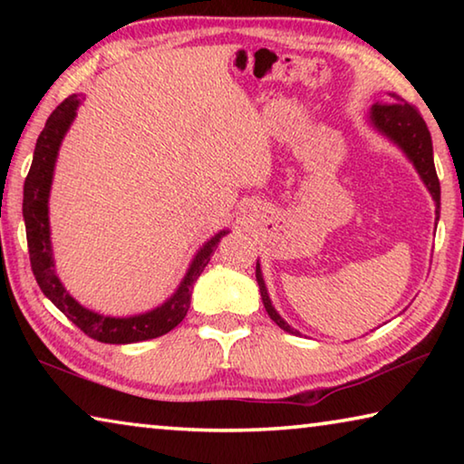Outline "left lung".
I'll return each mask as SVG.
<instances>
[{
  "instance_id": "8db88e82",
  "label": "left lung",
  "mask_w": 464,
  "mask_h": 464,
  "mask_svg": "<svg viewBox=\"0 0 464 464\" xmlns=\"http://www.w3.org/2000/svg\"><path fill=\"white\" fill-rule=\"evenodd\" d=\"M368 124H371L379 135L389 139L392 145L401 149L403 155L410 160L415 171H418V176L421 178L423 186L428 188L431 200L436 204V225H438L440 182L434 168V149H431L430 130L418 110H415L411 104H407V102L401 96H397V93H389V102H384V104H374L371 110H368ZM256 280H257V286H260L264 307L268 311V315L274 324L288 334L301 335L298 329L288 325L286 321L280 317V313L274 309L268 288H266V282H264L260 260L256 262Z\"/></svg>"
}]
</instances>
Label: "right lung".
<instances>
[{
    "label": "right lung",
    "instance_id": "obj_1",
    "mask_svg": "<svg viewBox=\"0 0 464 464\" xmlns=\"http://www.w3.org/2000/svg\"><path fill=\"white\" fill-rule=\"evenodd\" d=\"M83 100L85 98L82 93H73L65 102H61L36 139L33 166H30L24 182V202H22L30 264H33L34 278L44 296L49 298L63 315L72 319L85 335H90L102 343H135L153 340V337L171 332L186 317L188 309H190L194 282L200 276L202 270L207 268L218 241L229 233V229H221L208 241L202 243V247L194 254L182 282L174 290V295L166 298L161 304H157L151 311L137 313V315L129 317H112L104 315V313L92 311L83 307L80 301H75L69 295V290L63 286L61 278L57 276V270H54L49 198L61 143L65 139L67 130L72 129L77 116V108H80Z\"/></svg>",
    "mask_w": 464,
    "mask_h": 464
}]
</instances>
